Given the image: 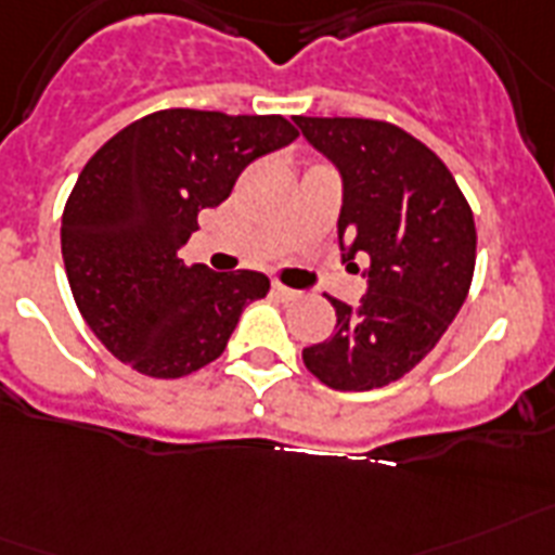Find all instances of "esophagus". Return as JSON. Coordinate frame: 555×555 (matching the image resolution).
I'll return each mask as SVG.
<instances>
[{
	"instance_id": "obj_1",
	"label": "esophagus",
	"mask_w": 555,
	"mask_h": 555,
	"mask_svg": "<svg viewBox=\"0 0 555 555\" xmlns=\"http://www.w3.org/2000/svg\"><path fill=\"white\" fill-rule=\"evenodd\" d=\"M272 295L278 297V300H283V304H288V300H297V297H300V292L283 286V283H272Z\"/></svg>"
}]
</instances>
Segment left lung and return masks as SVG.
Returning a JSON list of instances; mask_svg holds the SVG:
<instances>
[{"mask_svg":"<svg viewBox=\"0 0 555 555\" xmlns=\"http://www.w3.org/2000/svg\"><path fill=\"white\" fill-rule=\"evenodd\" d=\"M295 124L343 176V263L369 258V292L351 309L328 297L337 326L304 349L334 391H371L405 377L439 343L468 297L476 227L468 201L434 150L397 124L309 118Z\"/></svg>","mask_w":555,"mask_h":555,"instance_id":"obj_1","label":"left lung"}]
</instances>
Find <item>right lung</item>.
Returning a JSON list of instances; mask_svg holds the SVG:
<instances>
[{
	"mask_svg": "<svg viewBox=\"0 0 555 555\" xmlns=\"http://www.w3.org/2000/svg\"><path fill=\"white\" fill-rule=\"evenodd\" d=\"M297 139L283 116L158 109L85 164L62 215L73 300L104 349L146 377L176 379L223 354L263 272L186 267L198 212L229 198L255 158Z\"/></svg>",
	"mask_w": 555,
	"mask_h": 555,
	"instance_id": "right-lung-1",
	"label": "right lung"
}]
</instances>
